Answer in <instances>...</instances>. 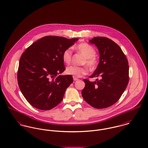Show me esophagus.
<instances>
[{
	"label": "esophagus",
	"mask_w": 148,
	"mask_h": 148,
	"mask_svg": "<svg viewBox=\"0 0 148 148\" xmlns=\"http://www.w3.org/2000/svg\"><path fill=\"white\" fill-rule=\"evenodd\" d=\"M73 80L74 81L78 80V79L75 77H73Z\"/></svg>",
	"instance_id": "1"
}]
</instances>
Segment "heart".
Here are the masks:
<instances>
[{
  "mask_svg": "<svg viewBox=\"0 0 148 148\" xmlns=\"http://www.w3.org/2000/svg\"><path fill=\"white\" fill-rule=\"evenodd\" d=\"M76 50L82 54L85 59L82 64H86L91 70H94L98 66V61L96 58V50L94 47L87 43H81L75 47ZM72 50L71 48L65 49L62 54V60L66 64H69L72 59ZM88 70L86 67H76L71 66L66 69V73L75 77H80L88 73Z\"/></svg>",
  "mask_w": 148,
  "mask_h": 148,
  "instance_id": "b5f03b06",
  "label": "heart"
}]
</instances>
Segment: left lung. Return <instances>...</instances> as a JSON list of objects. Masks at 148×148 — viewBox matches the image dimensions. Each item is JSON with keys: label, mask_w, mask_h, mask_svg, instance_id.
I'll return each instance as SVG.
<instances>
[{"label": "left lung", "mask_w": 148, "mask_h": 148, "mask_svg": "<svg viewBox=\"0 0 148 148\" xmlns=\"http://www.w3.org/2000/svg\"><path fill=\"white\" fill-rule=\"evenodd\" d=\"M89 42L97 47L100 55L98 66L90 77L101 79L95 82L84 79L82 96L93 108H108L120 99L127 86L128 60L119 46L108 38L94 37Z\"/></svg>", "instance_id": "1"}]
</instances>
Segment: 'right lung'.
I'll return each instance as SVG.
<instances>
[{"label": "right lung", "instance_id": "add662e5", "mask_svg": "<svg viewBox=\"0 0 148 148\" xmlns=\"http://www.w3.org/2000/svg\"><path fill=\"white\" fill-rule=\"evenodd\" d=\"M77 38L45 36L29 46L21 56L17 81L21 93L33 107L49 110L63 99L73 82L71 75H60L66 69L63 51Z\"/></svg>", "mask_w": 148, "mask_h": 148}]
</instances>
